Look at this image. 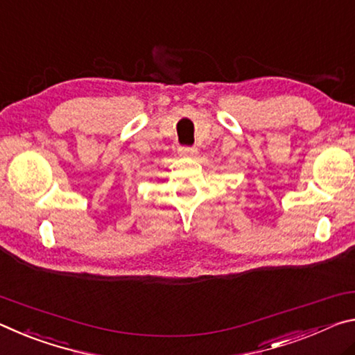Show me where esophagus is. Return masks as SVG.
Returning a JSON list of instances; mask_svg holds the SVG:
<instances>
[{
  "label": "esophagus",
  "instance_id": "1",
  "mask_svg": "<svg viewBox=\"0 0 355 355\" xmlns=\"http://www.w3.org/2000/svg\"><path fill=\"white\" fill-rule=\"evenodd\" d=\"M178 150H179V154L184 155V157H193V155H196V148H193V146H181Z\"/></svg>",
  "mask_w": 355,
  "mask_h": 355
}]
</instances>
